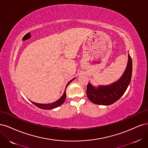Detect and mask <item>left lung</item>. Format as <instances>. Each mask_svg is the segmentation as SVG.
Segmentation results:
<instances>
[{"mask_svg":"<svg viewBox=\"0 0 148 148\" xmlns=\"http://www.w3.org/2000/svg\"><path fill=\"white\" fill-rule=\"evenodd\" d=\"M132 74V60L128 55V64L124 73L119 81L108 86H101L95 88L88 83L86 95L94 104L110 105L118 101L123 96L130 83Z\"/></svg>","mask_w":148,"mask_h":148,"instance_id":"left-lung-1","label":"left lung"}]
</instances>
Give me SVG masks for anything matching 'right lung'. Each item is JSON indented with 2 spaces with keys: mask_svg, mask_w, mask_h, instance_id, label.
<instances>
[{
  "mask_svg": "<svg viewBox=\"0 0 148 148\" xmlns=\"http://www.w3.org/2000/svg\"><path fill=\"white\" fill-rule=\"evenodd\" d=\"M73 79H71V81H70L68 83H67L66 88H65V91H64V93L63 96H62L59 100H57V101L51 103V104H38V103L36 102H33V104H34L35 106H36L37 107H38L39 108H41L42 109H44V110H50V109H52L56 108V107H59L60 106H61L63 103L65 102V98H66V89L67 88V86L73 81Z\"/></svg>",
  "mask_w": 148,
  "mask_h": 148,
  "instance_id": "obj_1",
  "label": "right lung"
}]
</instances>
